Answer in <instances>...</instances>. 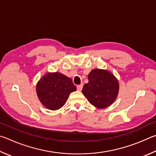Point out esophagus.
<instances>
[{
	"label": "esophagus",
	"instance_id": "1",
	"mask_svg": "<svg viewBox=\"0 0 156 156\" xmlns=\"http://www.w3.org/2000/svg\"><path fill=\"white\" fill-rule=\"evenodd\" d=\"M76 88H77V90L81 91L83 88V84H80V85H78L76 86Z\"/></svg>",
	"mask_w": 156,
	"mask_h": 156
}]
</instances>
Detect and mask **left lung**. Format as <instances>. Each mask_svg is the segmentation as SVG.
Returning a JSON list of instances; mask_svg holds the SVG:
<instances>
[{
  "label": "left lung",
  "mask_w": 156,
  "mask_h": 156,
  "mask_svg": "<svg viewBox=\"0 0 156 156\" xmlns=\"http://www.w3.org/2000/svg\"><path fill=\"white\" fill-rule=\"evenodd\" d=\"M119 90V84L112 73L106 70L94 69L88 75V83L82 93L92 105L104 109L112 104Z\"/></svg>",
  "instance_id": "8db88e82"
}]
</instances>
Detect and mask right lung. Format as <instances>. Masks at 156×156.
Here are the masks:
<instances>
[{"label": "right lung", "mask_w": 156, "mask_h": 156, "mask_svg": "<svg viewBox=\"0 0 156 156\" xmlns=\"http://www.w3.org/2000/svg\"><path fill=\"white\" fill-rule=\"evenodd\" d=\"M76 90L70 78L60 73H48L40 79L36 85L38 99L48 110L61 108L69 94Z\"/></svg>", "instance_id": "add662e5"}]
</instances>
